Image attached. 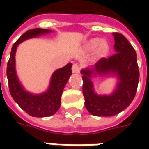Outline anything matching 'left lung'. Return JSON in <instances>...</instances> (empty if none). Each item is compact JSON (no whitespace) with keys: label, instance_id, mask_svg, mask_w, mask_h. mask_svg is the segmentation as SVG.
<instances>
[{"label":"left lung","instance_id":"1","mask_svg":"<svg viewBox=\"0 0 149 149\" xmlns=\"http://www.w3.org/2000/svg\"><path fill=\"white\" fill-rule=\"evenodd\" d=\"M50 32H52L50 30L40 28L25 32L13 45L7 63L6 74L10 95L24 111L33 117L51 116L58 111L63 89L72 74V64L69 63L65 66L56 70L50 78L48 89L41 94L36 95L26 91L20 84L15 70V52L17 46L23 41Z\"/></svg>","mask_w":149,"mask_h":149}]
</instances>
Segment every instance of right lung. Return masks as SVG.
<instances>
[{
	"label": "right lung",
	"instance_id": "right-lung-1",
	"mask_svg": "<svg viewBox=\"0 0 149 149\" xmlns=\"http://www.w3.org/2000/svg\"><path fill=\"white\" fill-rule=\"evenodd\" d=\"M116 54L101 59L92 68L83 70V94L87 110L95 116H113L123 111L134 100L139 80L137 54L129 40L121 34H113ZM115 73L120 79L116 90L110 95L98 96L93 91L92 73Z\"/></svg>",
	"mask_w": 149,
	"mask_h": 149
}]
</instances>
